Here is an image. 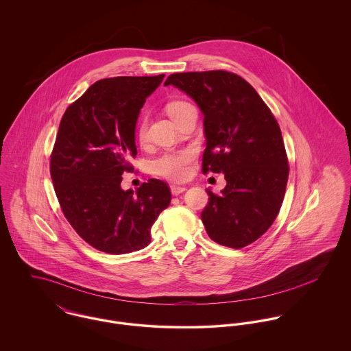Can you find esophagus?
I'll list each match as a JSON object with an SVG mask.
<instances>
[{
    "mask_svg": "<svg viewBox=\"0 0 351 351\" xmlns=\"http://www.w3.org/2000/svg\"><path fill=\"white\" fill-rule=\"evenodd\" d=\"M170 191H171V195H173V196H178V195L184 193V192L186 191V188H185V186H180V185H171V186H170Z\"/></svg>",
    "mask_w": 351,
    "mask_h": 351,
    "instance_id": "1",
    "label": "esophagus"
}]
</instances>
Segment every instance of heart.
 Here are the masks:
<instances>
[{
	"mask_svg": "<svg viewBox=\"0 0 351 351\" xmlns=\"http://www.w3.org/2000/svg\"><path fill=\"white\" fill-rule=\"evenodd\" d=\"M192 105L185 102V101H174L170 102L166 106V110L169 113V116L176 121L178 119V116L188 108H191ZM146 131H147V124L146 120L142 119L138 124L136 128V135L138 139L141 142H143L146 139ZM195 156L193 150H178L169 151L162 154L160 156H158L154 163H152V169L156 174L171 180V181H182L188 177L189 174V163L192 162Z\"/></svg>",
	"mask_w": 351,
	"mask_h": 351,
	"instance_id": "heart-1",
	"label": "heart"
}]
</instances>
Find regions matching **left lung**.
<instances>
[{
  "label": "left lung",
  "mask_w": 351,
  "mask_h": 351,
  "mask_svg": "<svg viewBox=\"0 0 351 351\" xmlns=\"http://www.w3.org/2000/svg\"><path fill=\"white\" fill-rule=\"evenodd\" d=\"M173 85L204 114L206 149L202 171L223 173L221 195L206 189L201 220L212 241L242 249L262 237L277 217L289 167L277 120L242 77L223 71L176 73Z\"/></svg>",
  "instance_id": "left-lung-1"
}]
</instances>
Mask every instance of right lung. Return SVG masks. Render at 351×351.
<instances>
[{
    "label": "right lung",
    "instance_id": "right-lung-1",
    "mask_svg": "<svg viewBox=\"0 0 351 351\" xmlns=\"http://www.w3.org/2000/svg\"><path fill=\"white\" fill-rule=\"evenodd\" d=\"M163 77L97 81L60 120L51 155L55 193L69 223L97 250L127 254L149 246L151 227L171 200L160 180L151 178L136 192L120 185L138 152L141 109Z\"/></svg>",
    "mask_w": 351,
    "mask_h": 351
}]
</instances>
